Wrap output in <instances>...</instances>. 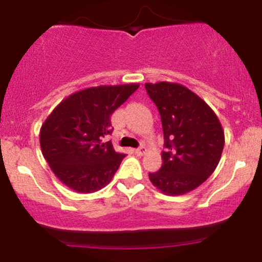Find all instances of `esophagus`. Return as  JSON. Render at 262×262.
<instances>
[{
	"instance_id": "esophagus-1",
	"label": "esophagus",
	"mask_w": 262,
	"mask_h": 262,
	"mask_svg": "<svg viewBox=\"0 0 262 262\" xmlns=\"http://www.w3.org/2000/svg\"><path fill=\"white\" fill-rule=\"evenodd\" d=\"M145 151H146L145 146H140V148H138V149L134 150V152H135V154H137L138 156H143L144 154H145Z\"/></svg>"
}]
</instances>
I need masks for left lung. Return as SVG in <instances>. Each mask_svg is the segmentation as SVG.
I'll return each instance as SVG.
<instances>
[{
  "label": "left lung",
  "instance_id": "obj_1",
  "mask_svg": "<svg viewBox=\"0 0 262 262\" xmlns=\"http://www.w3.org/2000/svg\"><path fill=\"white\" fill-rule=\"evenodd\" d=\"M158 107L164 130L162 166L149 179L167 196L193 191L214 172L224 148V130L217 114L186 86L161 81L145 83Z\"/></svg>",
  "mask_w": 262,
  "mask_h": 262
}]
</instances>
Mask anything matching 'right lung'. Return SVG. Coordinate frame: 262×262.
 <instances>
[{
    "label": "right lung",
    "mask_w": 262,
    "mask_h": 262,
    "mask_svg": "<svg viewBox=\"0 0 262 262\" xmlns=\"http://www.w3.org/2000/svg\"><path fill=\"white\" fill-rule=\"evenodd\" d=\"M139 83L101 85L71 93L41 124L39 141L55 176L79 193L106 187L125 154L103 138L112 133L111 116Z\"/></svg>",
    "instance_id": "1"
}]
</instances>
